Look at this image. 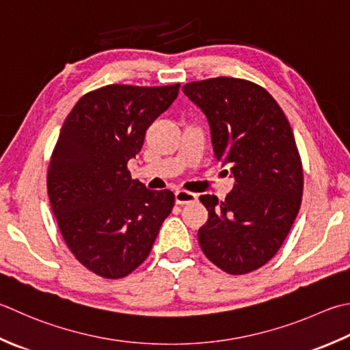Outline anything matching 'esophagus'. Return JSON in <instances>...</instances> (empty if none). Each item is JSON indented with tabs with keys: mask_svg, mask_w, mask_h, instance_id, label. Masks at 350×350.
<instances>
[{
	"mask_svg": "<svg viewBox=\"0 0 350 350\" xmlns=\"http://www.w3.org/2000/svg\"><path fill=\"white\" fill-rule=\"evenodd\" d=\"M197 200V194L189 193V191L185 189H179L176 191V203L177 204H189L194 203Z\"/></svg>",
	"mask_w": 350,
	"mask_h": 350,
	"instance_id": "1",
	"label": "esophagus"
}]
</instances>
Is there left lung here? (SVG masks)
Returning a JSON list of instances; mask_svg holds the SVG:
<instances>
[{"instance_id":"left-lung-1","label":"left lung","mask_w":350,"mask_h":350,"mask_svg":"<svg viewBox=\"0 0 350 350\" xmlns=\"http://www.w3.org/2000/svg\"><path fill=\"white\" fill-rule=\"evenodd\" d=\"M182 89L206 115L215 157L235 179L223 202L200 197L209 218L198 243L218 269L245 275L276 255L299 214L304 168L296 139L276 100L253 81L215 77Z\"/></svg>"}]
</instances>
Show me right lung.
<instances>
[{
  "mask_svg": "<svg viewBox=\"0 0 350 350\" xmlns=\"http://www.w3.org/2000/svg\"><path fill=\"white\" fill-rule=\"evenodd\" d=\"M179 88L103 86L75 103L62 126L48 165V197L68 249L101 278L138 269L174 206L170 189H147L132 179L127 162Z\"/></svg>",
  "mask_w": 350,
  "mask_h": 350,
  "instance_id": "1",
  "label": "right lung"
}]
</instances>
